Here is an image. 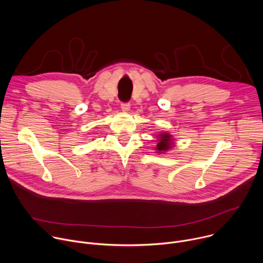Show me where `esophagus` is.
Segmentation results:
<instances>
[{"instance_id": "1", "label": "esophagus", "mask_w": 263, "mask_h": 263, "mask_svg": "<svg viewBox=\"0 0 263 263\" xmlns=\"http://www.w3.org/2000/svg\"><path fill=\"white\" fill-rule=\"evenodd\" d=\"M121 110H122L124 113H128V112L130 111L129 103H121Z\"/></svg>"}]
</instances>
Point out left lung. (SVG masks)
<instances>
[{"instance_id":"obj_1","label":"left lung","mask_w":263,"mask_h":263,"mask_svg":"<svg viewBox=\"0 0 263 263\" xmlns=\"http://www.w3.org/2000/svg\"><path fill=\"white\" fill-rule=\"evenodd\" d=\"M157 144L155 147V150L157 153H165L168 150H171L172 147H174V139L172 138V135L169 133H161L160 135H157Z\"/></svg>"}]
</instances>
